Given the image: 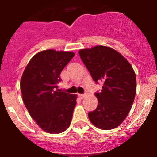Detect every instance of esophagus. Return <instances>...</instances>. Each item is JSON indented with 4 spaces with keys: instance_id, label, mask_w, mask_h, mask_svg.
<instances>
[{
    "instance_id": "1",
    "label": "esophagus",
    "mask_w": 157,
    "mask_h": 157,
    "mask_svg": "<svg viewBox=\"0 0 157 157\" xmlns=\"http://www.w3.org/2000/svg\"><path fill=\"white\" fill-rule=\"evenodd\" d=\"M86 94H78V97H79V98H81V99H83V98H85Z\"/></svg>"
}]
</instances>
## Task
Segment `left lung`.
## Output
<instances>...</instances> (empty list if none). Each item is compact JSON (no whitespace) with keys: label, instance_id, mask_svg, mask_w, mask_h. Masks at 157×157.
<instances>
[{"label":"left lung","instance_id":"left-lung-1","mask_svg":"<svg viewBox=\"0 0 157 157\" xmlns=\"http://www.w3.org/2000/svg\"><path fill=\"white\" fill-rule=\"evenodd\" d=\"M96 83L102 81L101 92L95 94L97 109L88 113L95 127L112 130L125 120L132 107L136 94V75L125 58L110 47L97 45L78 52Z\"/></svg>","mask_w":157,"mask_h":157}]
</instances>
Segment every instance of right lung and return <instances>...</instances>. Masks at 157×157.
Masks as SVG:
<instances>
[{"instance_id": "obj_1", "label": "right lung", "mask_w": 157, "mask_h": 157, "mask_svg": "<svg viewBox=\"0 0 157 157\" xmlns=\"http://www.w3.org/2000/svg\"><path fill=\"white\" fill-rule=\"evenodd\" d=\"M75 56L72 52L44 50L35 54L20 81L23 103L44 131L59 134L68 128L76 105V94L59 92V75Z\"/></svg>"}]
</instances>
